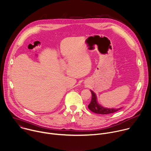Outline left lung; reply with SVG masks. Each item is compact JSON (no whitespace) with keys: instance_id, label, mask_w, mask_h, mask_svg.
<instances>
[{"instance_id":"8db88e82","label":"left lung","mask_w":151,"mask_h":151,"mask_svg":"<svg viewBox=\"0 0 151 151\" xmlns=\"http://www.w3.org/2000/svg\"><path fill=\"white\" fill-rule=\"evenodd\" d=\"M92 93V99L91 102L88 105V109L96 113V114H112L114 112H115L118 111V110L121 109L122 108H107L103 107L101 105H99L97 101V98L96 94L92 91V90H90Z\"/></svg>"}]
</instances>
